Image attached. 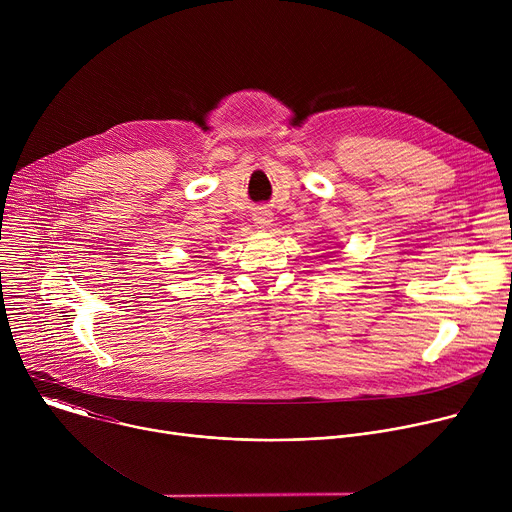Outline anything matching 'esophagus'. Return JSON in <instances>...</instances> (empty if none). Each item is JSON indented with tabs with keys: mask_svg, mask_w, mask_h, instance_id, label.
<instances>
[{
	"mask_svg": "<svg viewBox=\"0 0 512 512\" xmlns=\"http://www.w3.org/2000/svg\"><path fill=\"white\" fill-rule=\"evenodd\" d=\"M253 223H255V227L257 229H269L271 227V223H273V216H271V212L269 210H265V208H259V210H255V214H253Z\"/></svg>",
	"mask_w": 512,
	"mask_h": 512,
	"instance_id": "1",
	"label": "esophagus"
}]
</instances>
